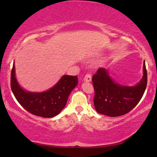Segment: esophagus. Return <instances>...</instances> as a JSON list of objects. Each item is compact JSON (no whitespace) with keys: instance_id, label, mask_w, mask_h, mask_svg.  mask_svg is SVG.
<instances>
[{"instance_id":"esophagus-1","label":"esophagus","mask_w":157,"mask_h":157,"mask_svg":"<svg viewBox=\"0 0 157 157\" xmlns=\"http://www.w3.org/2000/svg\"><path fill=\"white\" fill-rule=\"evenodd\" d=\"M84 81H85V82H91V75H89V74H88V75H86L84 77Z\"/></svg>"}]
</instances>
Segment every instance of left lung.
<instances>
[{"instance_id":"8db88e82","label":"left lung","mask_w":157,"mask_h":157,"mask_svg":"<svg viewBox=\"0 0 157 157\" xmlns=\"http://www.w3.org/2000/svg\"><path fill=\"white\" fill-rule=\"evenodd\" d=\"M95 96L94 103L99 113L119 117L128 113L138 104L147 86V71L143 63V75L134 86L117 83L110 76L109 68H100L92 77Z\"/></svg>"}]
</instances>
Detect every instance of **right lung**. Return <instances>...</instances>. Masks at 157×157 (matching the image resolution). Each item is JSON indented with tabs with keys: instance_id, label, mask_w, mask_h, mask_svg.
Returning <instances> with one entry per match:
<instances>
[{
	"instance_id": "right-lung-1",
	"label": "right lung",
	"mask_w": 157,
	"mask_h": 157,
	"mask_svg": "<svg viewBox=\"0 0 157 157\" xmlns=\"http://www.w3.org/2000/svg\"><path fill=\"white\" fill-rule=\"evenodd\" d=\"M77 83V76L63 75L50 89L42 92H34L23 89L17 82L15 62L11 73V89L17 102L29 113L46 118L54 117L61 112Z\"/></svg>"
}]
</instances>
